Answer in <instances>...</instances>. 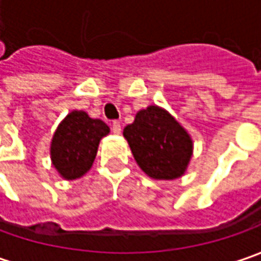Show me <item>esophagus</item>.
Here are the masks:
<instances>
[{
    "label": "esophagus",
    "instance_id": "1",
    "mask_svg": "<svg viewBox=\"0 0 261 261\" xmlns=\"http://www.w3.org/2000/svg\"><path fill=\"white\" fill-rule=\"evenodd\" d=\"M112 130H113V134L119 135V134L122 132V126H120V123H119V122H113V123H112Z\"/></svg>",
    "mask_w": 261,
    "mask_h": 261
}]
</instances>
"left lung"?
I'll return each instance as SVG.
<instances>
[{"label": "left lung", "mask_w": 261, "mask_h": 261, "mask_svg": "<svg viewBox=\"0 0 261 261\" xmlns=\"http://www.w3.org/2000/svg\"><path fill=\"white\" fill-rule=\"evenodd\" d=\"M141 170L155 180H174L185 174L193 154V141L167 110L149 106L139 110L123 129Z\"/></svg>", "instance_id": "1"}]
</instances>
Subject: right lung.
Returning <instances> with one entry per match:
<instances>
[{"instance_id": "1", "label": "right lung", "mask_w": 261, "mask_h": 261, "mask_svg": "<svg viewBox=\"0 0 261 261\" xmlns=\"http://www.w3.org/2000/svg\"><path fill=\"white\" fill-rule=\"evenodd\" d=\"M110 132L100 119L74 110L59 123L50 144V158L65 180H75L91 168L101 138Z\"/></svg>"}]
</instances>
